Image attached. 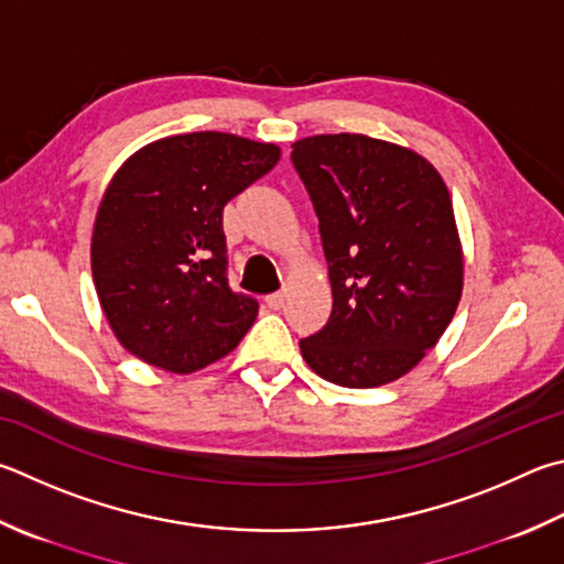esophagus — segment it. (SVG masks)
Segmentation results:
<instances>
[{
	"label": "esophagus",
	"instance_id": "obj_1",
	"mask_svg": "<svg viewBox=\"0 0 564 564\" xmlns=\"http://www.w3.org/2000/svg\"><path fill=\"white\" fill-rule=\"evenodd\" d=\"M283 303H285V293H271V295H265V305H269L271 311H281Z\"/></svg>",
	"mask_w": 564,
	"mask_h": 564
}]
</instances>
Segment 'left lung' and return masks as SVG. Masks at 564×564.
I'll return each mask as SVG.
<instances>
[{
    "mask_svg": "<svg viewBox=\"0 0 564 564\" xmlns=\"http://www.w3.org/2000/svg\"><path fill=\"white\" fill-rule=\"evenodd\" d=\"M333 285V313L301 352L323 380L394 382L432 350L464 289L442 175L416 152L355 132L293 142Z\"/></svg>",
    "mask_w": 564,
    "mask_h": 564,
    "instance_id": "1",
    "label": "left lung"
}]
</instances>
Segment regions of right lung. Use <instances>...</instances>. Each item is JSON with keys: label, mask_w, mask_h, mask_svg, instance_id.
<instances>
[{"label": "right lung", "mask_w": 564, "mask_h": 564, "mask_svg": "<svg viewBox=\"0 0 564 564\" xmlns=\"http://www.w3.org/2000/svg\"><path fill=\"white\" fill-rule=\"evenodd\" d=\"M279 158L273 142L207 130L150 142L116 172L98 207L90 269L130 355L189 375L249 333L259 301L231 291L221 214Z\"/></svg>", "instance_id": "right-lung-1"}]
</instances>
